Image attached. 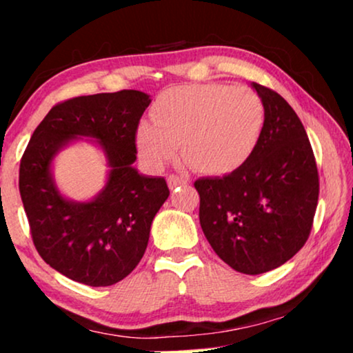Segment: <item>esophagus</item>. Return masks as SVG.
Wrapping results in <instances>:
<instances>
[{"mask_svg":"<svg viewBox=\"0 0 353 353\" xmlns=\"http://www.w3.org/2000/svg\"><path fill=\"white\" fill-rule=\"evenodd\" d=\"M167 183H168V188H170V190H175V188H178V186L188 185V178L170 175L167 178Z\"/></svg>","mask_w":353,"mask_h":353,"instance_id":"1","label":"esophagus"}]
</instances>
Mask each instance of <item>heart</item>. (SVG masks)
I'll return each instance as SVG.
<instances>
[{
	"mask_svg": "<svg viewBox=\"0 0 353 353\" xmlns=\"http://www.w3.org/2000/svg\"><path fill=\"white\" fill-rule=\"evenodd\" d=\"M265 108L248 86L186 85L159 96L152 122L138 123L134 143L144 162L161 170L183 149L185 161L205 175L244 165L262 138Z\"/></svg>",
	"mask_w": 353,
	"mask_h": 353,
	"instance_id": "obj_1",
	"label": "heart"
}]
</instances>
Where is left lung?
Instances as JSON below:
<instances>
[{"label": "left lung", "instance_id": "obj_1", "mask_svg": "<svg viewBox=\"0 0 353 353\" xmlns=\"http://www.w3.org/2000/svg\"><path fill=\"white\" fill-rule=\"evenodd\" d=\"M262 138L249 161L225 176L199 178V221L215 254L236 272L260 274L292 259L310 234L318 170L307 132L288 101L259 83Z\"/></svg>", "mask_w": 353, "mask_h": 353}]
</instances>
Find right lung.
<instances>
[{"instance_id":"right-lung-1","label":"right lung","mask_w":353,"mask_h":353,"mask_svg":"<svg viewBox=\"0 0 353 353\" xmlns=\"http://www.w3.org/2000/svg\"><path fill=\"white\" fill-rule=\"evenodd\" d=\"M151 96L137 90L64 101L33 132L21 161L19 191L33 244L41 259L86 286H112L137 268L156 214L167 201V181L133 167L134 130ZM79 141L94 143L110 170L98 195L74 201L54 178V159Z\"/></svg>"}]
</instances>
